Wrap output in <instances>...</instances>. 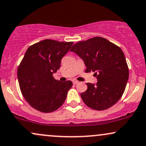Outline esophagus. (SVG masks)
<instances>
[{
  "label": "esophagus",
  "instance_id": "esophagus-1",
  "mask_svg": "<svg viewBox=\"0 0 146 146\" xmlns=\"http://www.w3.org/2000/svg\"><path fill=\"white\" fill-rule=\"evenodd\" d=\"M73 83L74 84H77L79 83V82H78V81H77V80H73Z\"/></svg>",
  "mask_w": 146,
  "mask_h": 146
}]
</instances>
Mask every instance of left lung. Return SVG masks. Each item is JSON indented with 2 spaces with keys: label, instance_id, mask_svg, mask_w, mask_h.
I'll list each match as a JSON object with an SVG mask.
<instances>
[{
  "label": "left lung",
  "instance_id": "8db88e82",
  "mask_svg": "<svg viewBox=\"0 0 146 146\" xmlns=\"http://www.w3.org/2000/svg\"><path fill=\"white\" fill-rule=\"evenodd\" d=\"M75 52L84 60L86 73L94 72L96 85L87 83L81 97L88 107L102 111L111 108L122 97L129 80V67L120 47L106 38L95 36L73 45Z\"/></svg>",
  "mask_w": 146,
  "mask_h": 146
}]
</instances>
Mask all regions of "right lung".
I'll use <instances>...</instances> for the list:
<instances>
[{"label": "right lung", "instance_id": "obj_1", "mask_svg": "<svg viewBox=\"0 0 146 146\" xmlns=\"http://www.w3.org/2000/svg\"><path fill=\"white\" fill-rule=\"evenodd\" d=\"M73 42L45 39L31 45L17 69L21 92L32 108L50 113L60 108L65 101L71 81L59 82L53 77L60 67L61 59Z\"/></svg>", "mask_w": 146, "mask_h": 146}]
</instances>
